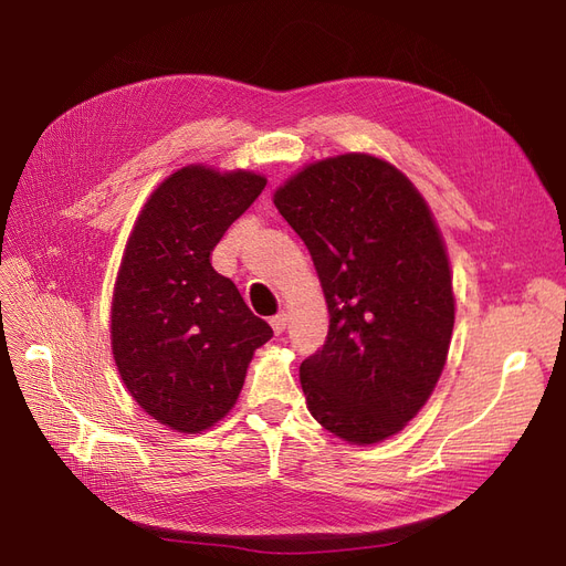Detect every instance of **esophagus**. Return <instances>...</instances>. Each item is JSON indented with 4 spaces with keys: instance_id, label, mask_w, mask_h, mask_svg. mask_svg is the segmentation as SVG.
<instances>
[{
    "instance_id": "34e87169",
    "label": "esophagus",
    "mask_w": 566,
    "mask_h": 566,
    "mask_svg": "<svg viewBox=\"0 0 566 566\" xmlns=\"http://www.w3.org/2000/svg\"><path fill=\"white\" fill-rule=\"evenodd\" d=\"M269 325H271V329H274L276 335H281L283 329H285V325H287V316H285V314H276L274 318L269 321Z\"/></svg>"
}]
</instances>
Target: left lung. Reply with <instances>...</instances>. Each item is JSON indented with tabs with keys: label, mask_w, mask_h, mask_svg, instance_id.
Returning <instances> with one entry per match:
<instances>
[{
	"label": "left lung",
	"mask_w": 566,
	"mask_h": 566,
	"mask_svg": "<svg viewBox=\"0 0 566 566\" xmlns=\"http://www.w3.org/2000/svg\"><path fill=\"white\" fill-rule=\"evenodd\" d=\"M274 203L308 248L329 311L325 344L300 365L308 412L354 444L396 436L433 394L454 327L431 210L369 154L308 164Z\"/></svg>",
	"instance_id": "8db88e82"
}]
</instances>
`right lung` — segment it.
<instances>
[{"instance_id":"add662e5","label":"right lung","mask_w":566,"mask_h":566,"mask_svg":"<svg viewBox=\"0 0 566 566\" xmlns=\"http://www.w3.org/2000/svg\"><path fill=\"white\" fill-rule=\"evenodd\" d=\"M266 178L185 166L135 220L112 297L116 369L145 412L180 433L218 423L237 402L255 348L274 337L210 255Z\"/></svg>"}]
</instances>
